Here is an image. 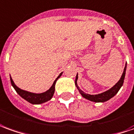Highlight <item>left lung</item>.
I'll use <instances>...</instances> for the list:
<instances>
[{"instance_id":"1","label":"left lung","mask_w":134,"mask_h":134,"mask_svg":"<svg viewBox=\"0 0 134 134\" xmlns=\"http://www.w3.org/2000/svg\"><path fill=\"white\" fill-rule=\"evenodd\" d=\"M125 70H126V64H125V68H124L123 73L122 74L121 78L118 81V82L115 85V86L112 87L111 89H109L107 91H106V92L102 93L100 94H98V95H89V94H86L85 93H84L83 91H82L79 88V87L77 86V84H76V80H77V78H78L77 75L76 76L75 84H76L77 88L79 89V93H81V95L84 98H85L86 99H88V100H91V101H94V102H104V101H107L109 99H110L111 98L115 96V95L118 93L119 90L120 89L122 85H123V82H124V79H125Z\"/></svg>"}]
</instances>
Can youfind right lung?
<instances>
[{"instance_id": "right-lung-1", "label": "right lung", "mask_w": 134, "mask_h": 134, "mask_svg": "<svg viewBox=\"0 0 134 134\" xmlns=\"http://www.w3.org/2000/svg\"><path fill=\"white\" fill-rule=\"evenodd\" d=\"M63 73H60V75L58 76V78L55 79V82L53 83L52 86L49 88V90H48L47 91H46L45 93H32L30 92H27L25 90H23L21 89H19L18 87H16L15 85V84L13 82L12 77H10L11 79V83H12V85L14 87V88L15 89L16 92L17 93L19 94L20 96L23 98L24 99H25L27 101H28L29 103L33 104H40L42 103H44L46 101H48L51 99L52 96H53V94L55 93V86L56 81L58 80V78H60V76H61Z\"/></svg>"}]
</instances>
